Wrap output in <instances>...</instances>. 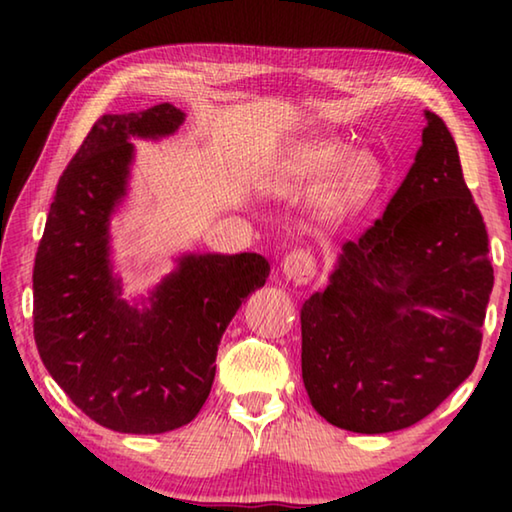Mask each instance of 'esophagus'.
Here are the masks:
<instances>
[{
  "label": "esophagus",
  "mask_w": 512,
  "mask_h": 512,
  "mask_svg": "<svg viewBox=\"0 0 512 512\" xmlns=\"http://www.w3.org/2000/svg\"><path fill=\"white\" fill-rule=\"evenodd\" d=\"M282 273L287 280L293 282H307L314 275V257L305 250H293L282 259Z\"/></svg>",
  "instance_id": "34e87169"
}]
</instances>
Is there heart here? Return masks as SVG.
<instances>
[{
    "label": "heart",
    "instance_id": "heart-1",
    "mask_svg": "<svg viewBox=\"0 0 512 512\" xmlns=\"http://www.w3.org/2000/svg\"><path fill=\"white\" fill-rule=\"evenodd\" d=\"M381 176V164L370 153H352L350 146L332 137H314L291 146L280 164L282 183L302 187L327 183L325 207L345 212L361 203Z\"/></svg>",
    "mask_w": 512,
    "mask_h": 512
}]
</instances>
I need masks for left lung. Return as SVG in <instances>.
Masks as SVG:
<instances>
[{
    "label": "left lung",
    "instance_id": "1",
    "mask_svg": "<svg viewBox=\"0 0 512 512\" xmlns=\"http://www.w3.org/2000/svg\"><path fill=\"white\" fill-rule=\"evenodd\" d=\"M427 128L381 219L348 241L305 300L302 381L314 409L354 433L406 429L472 375L492 264L483 216L445 121Z\"/></svg>",
    "mask_w": 512,
    "mask_h": 512
}]
</instances>
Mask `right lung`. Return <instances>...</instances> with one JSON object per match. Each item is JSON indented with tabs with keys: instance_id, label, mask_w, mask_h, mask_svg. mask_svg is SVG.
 Masks as SVG:
<instances>
[{
	"instance_id": "right-lung-1",
	"label": "right lung",
	"mask_w": 512,
	"mask_h": 512,
	"mask_svg": "<svg viewBox=\"0 0 512 512\" xmlns=\"http://www.w3.org/2000/svg\"><path fill=\"white\" fill-rule=\"evenodd\" d=\"M183 121L171 103L97 119L58 180L33 266L42 363L88 418L121 433H164L196 418L225 327L271 271L257 253H189L142 307L121 298L110 216L135 158L128 140H158Z\"/></svg>"
}]
</instances>
